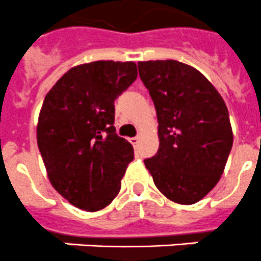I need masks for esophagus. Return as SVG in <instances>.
Returning a JSON list of instances; mask_svg holds the SVG:
<instances>
[{
    "label": "esophagus",
    "mask_w": 261,
    "mask_h": 261,
    "mask_svg": "<svg viewBox=\"0 0 261 261\" xmlns=\"http://www.w3.org/2000/svg\"><path fill=\"white\" fill-rule=\"evenodd\" d=\"M130 142H131V144H133V146L135 147V148H137V147H138V143H139V137H134V138H131Z\"/></svg>",
    "instance_id": "1"
}]
</instances>
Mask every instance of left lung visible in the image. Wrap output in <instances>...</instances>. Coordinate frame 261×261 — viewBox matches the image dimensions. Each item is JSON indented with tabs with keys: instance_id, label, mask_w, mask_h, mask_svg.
Wrapping results in <instances>:
<instances>
[{
	"instance_id": "8db88e82",
	"label": "left lung",
	"mask_w": 261,
	"mask_h": 261,
	"mask_svg": "<svg viewBox=\"0 0 261 261\" xmlns=\"http://www.w3.org/2000/svg\"><path fill=\"white\" fill-rule=\"evenodd\" d=\"M158 115L159 149L144 164L167 198L202 199L221 178L232 147L225 101L196 68L176 60L139 62Z\"/></svg>"
}]
</instances>
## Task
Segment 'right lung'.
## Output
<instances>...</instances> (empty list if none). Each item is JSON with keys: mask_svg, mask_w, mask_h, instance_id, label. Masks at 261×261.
Segmentation results:
<instances>
[{"mask_svg": "<svg viewBox=\"0 0 261 261\" xmlns=\"http://www.w3.org/2000/svg\"><path fill=\"white\" fill-rule=\"evenodd\" d=\"M133 62L99 60L71 68L47 93L36 139L52 187L79 209L112 202L134 149L118 137L114 101L137 80Z\"/></svg>", "mask_w": 261, "mask_h": 261, "instance_id": "add662e5", "label": "right lung"}]
</instances>
